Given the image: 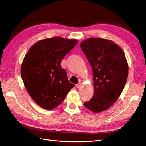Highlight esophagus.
I'll list each match as a JSON object with an SVG mask.
<instances>
[{"mask_svg":"<svg viewBox=\"0 0 146 146\" xmlns=\"http://www.w3.org/2000/svg\"><path fill=\"white\" fill-rule=\"evenodd\" d=\"M81 86V83H78V84H77L76 85V87L77 88H80Z\"/></svg>","mask_w":146,"mask_h":146,"instance_id":"esophagus-1","label":"esophagus"}]
</instances>
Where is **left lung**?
<instances>
[{"mask_svg":"<svg viewBox=\"0 0 146 146\" xmlns=\"http://www.w3.org/2000/svg\"><path fill=\"white\" fill-rule=\"evenodd\" d=\"M91 66L94 94L85 107L94 113L109 108L117 100L128 77V64L122 48L111 41L92 38L81 43Z\"/></svg>","mask_w":146,"mask_h":146,"instance_id":"obj_1","label":"left lung"}]
</instances>
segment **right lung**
Segmentation results:
<instances>
[{
    "mask_svg": "<svg viewBox=\"0 0 146 146\" xmlns=\"http://www.w3.org/2000/svg\"><path fill=\"white\" fill-rule=\"evenodd\" d=\"M77 43L76 39L60 37L45 39L35 44L25 56L21 77L28 93L41 107L55 108L75 86L61 63Z\"/></svg>",
    "mask_w": 146,
    "mask_h": 146,
    "instance_id": "right-lung-1",
    "label": "right lung"
}]
</instances>
